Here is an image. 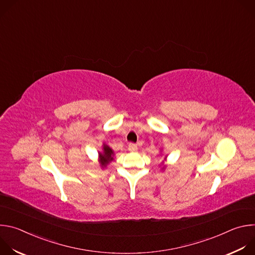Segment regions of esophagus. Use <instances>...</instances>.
<instances>
[{
  "instance_id": "1",
  "label": "esophagus",
  "mask_w": 255,
  "mask_h": 255,
  "mask_svg": "<svg viewBox=\"0 0 255 255\" xmlns=\"http://www.w3.org/2000/svg\"><path fill=\"white\" fill-rule=\"evenodd\" d=\"M128 150L129 151H136L137 150V145L135 143H129Z\"/></svg>"
}]
</instances>
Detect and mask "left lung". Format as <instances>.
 I'll return each instance as SVG.
<instances>
[{"label": "left lung", "mask_w": 255, "mask_h": 255, "mask_svg": "<svg viewBox=\"0 0 255 255\" xmlns=\"http://www.w3.org/2000/svg\"><path fill=\"white\" fill-rule=\"evenodd\" d=\"M163 168H164V166H163Z\"/></svg>", "instance_id": "left-lung-1"}]
</instances>
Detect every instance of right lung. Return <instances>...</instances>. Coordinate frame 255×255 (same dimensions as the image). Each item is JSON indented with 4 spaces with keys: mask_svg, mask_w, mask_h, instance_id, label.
Segmentation results:
<instances>
[{
    "mask_svg": "<svg viewBox=\"0 0 255 255\" xmlns=\"http://www.w3.org/2000/svg\"><path fill=\"white\" fill-rule=\"evenodd\" d=\"M114 151L112 148H110L106 144H103V151L99 152V162L101 166L104 168L106 167L109 163H110L114 158Z\"/></svg>",
    "mask_w": 255,
    "mask_h": 255,
    "instance_id": "right-lung-1",
    "label": "right lung"
}]
</instances>
